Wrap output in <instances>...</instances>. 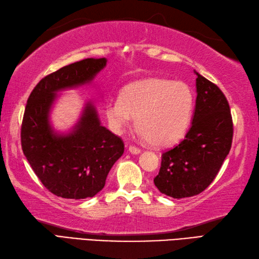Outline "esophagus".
Returning <instances> with one entry per match:
<instances>
[{
  "instance_id": "obj_1",
  "label": "esophagus",
  "mask_w": 259,
  "mask_h": 259,
  "mask_svg": "<svg viewBox=\"0 0 259 259\" xmlns=\"http://www.w3.org/2000/svg\"><path fill=\"white\" fill-rule=\"evenodd\" d=\"M128 152H130L131 154H135V155H137V154H140V153H141V149H140L139 147H136V146L130 145V146H128Z\"/></svg>"
}]
</instances>
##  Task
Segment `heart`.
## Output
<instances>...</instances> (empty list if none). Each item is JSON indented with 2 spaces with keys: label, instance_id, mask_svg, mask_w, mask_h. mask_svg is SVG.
<instances>
[{
  "label": "heart",
  "instance_id": "b5f03b06",
  "mask_svg": "<svg viewBox=\"0 0 259 259\" xmlns=\"http://www.w3.org/2000/svg\"><path fill=\"white\" fill-rule=\"evenodd\" d=\"M194 95L183 82L147 78L125 88L122 95L106 103L110 128L120 134L132 119L139 134L152 145L164 147L181 141L191 123Z\"/></svg>",
  "mask_w": 259,
  "mask_h": 259
}]
</instances>
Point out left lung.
<instances>
[{"label": "left lung", "mask_w": 259, "mask_h": 259, "mask_svg": "<svg viewBox=\"0 0 259 259\" xmlns=\"http://www.w3.org/2000/svg\"><path fill=\"white\" fill-rule=\"evenodd\" d=\"M196 74V105L191 128L180 144L162 154L158 191L173 198L198 195L209 186L232 147L233 119L217 85Z\"/></svg>", "instance_id": "obj_1"}]
</instances>
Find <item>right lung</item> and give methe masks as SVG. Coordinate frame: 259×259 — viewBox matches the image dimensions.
<instances>
[{"instance_id": "add662e5", "label": "right lung", "mask_w": 259, "mask_h": 259, "mask_svg": "<svg viewBox=\"0 0 259 259\" xmlns=\"http://www.w3.org/2000/svg\"><path fill=\"white\" fill-rule=\"evenodd\" d=\"M107 60L85 59L42 78L28 97L21 127L22 149L32 169L51 193L67 199L93 197L102 191L124 143L101 125L92 102L76 124L56 132L50 122L57 93L91 84Z\"/></svg>"}]
</instances>
